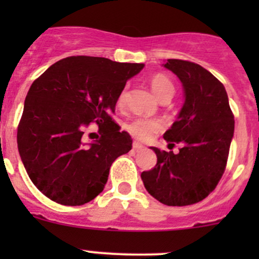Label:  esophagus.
<instances>
[{"label": "esophagus", "mask_w": 259, "mask_h": 259, "mask_svg": "<svg viewBox=\"0 0 259 259\" xmlns=\"http://www.w3.org/2000/svg\"><path fill=\"white\" fill-rule=\"evenodd\" d=\"M133 149H134L135 151H140V150H144V149H145V146L140 144V143H138V142H134V144H133Z\"/></svg>", "instance_id": "esophagus-1"}]
</instances>
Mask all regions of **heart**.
Returning <instances> with one entry per match:
<instances>
[{
    "instance_id": "b5f03b06",
    "label": "heart",
    "mask_w": 259,
    "mask_h": 259,
    "mask_svg": "<svg viewBox=\"0 0 259 259\" xmlns=\"http://www.w3.org/2000/svg\"><path fill=\"white\" fill-rule=\"evenodd\" d=\"M150 88L153 90L154 95L160 100L164 96L166 95H174V85L171 80L168 76L163 74L154 75L150 79ZM125 103V90H122L119 94L117 98V104L120 106L124 105ZM129 132L133 135L140 140H149L153 138L154 134L160 132L163 129V125L158 120H151V119H137L129 124L127 126Z\"/></svg>"
}]
</instances>
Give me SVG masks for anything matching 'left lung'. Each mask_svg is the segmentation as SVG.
Returning a JSON list of instances; mask_svg holds the SVG:
<instances>
[{"mask_svg": "<svg viewBox=\"0 0 259 259\" xmlns=\"http://www.w3.org/2000/svg\"><path fill=\"white\" fill-rule=\"evenodd\" d=\"M180 80L184 103L170 129L169 145L182 144L178 154L160 151L156 165L143 171L145 189L165 205H190L213 192L226 169L234 134V116L223 83L194 62L169 59L163 64Z\"/></svg>", "mask_w": 259, "mask_h": 259, "instance_id": "obj_1", "label": "left lung"}]
</instances>
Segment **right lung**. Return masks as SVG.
Returning <instances> with one entry per match:
<instances>
[{"mask_svg": "<svg viewBox=\"0 0 259 259\" xmlns=\"http://www.w3.org/2000/svg\"><path fill=\"white\" fill-rule=\"evenodd\" d=\"M144 64L71 56L55 62L31 85L17 130V146L38 190L64 205H82L104 190L111 164L133 139L111 119L125 83ZM96 121L101 137L85 142Z\"/></svg>", "mask_w": 259, "mask_h": 259, "instance_id": "add662e5", "label": "right lung"}]
</instances>
